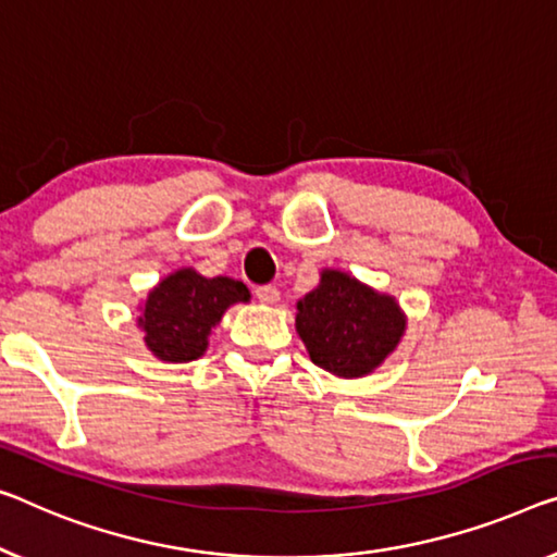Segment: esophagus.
<instances>
[{"label": "esophagus", "instance_id": "1", "mask_svg": "<svg viewBox=\"0 0 557 557\" xmlns=\"http://www.w3.org/2000/svg\"><path fill=\"white\" fill-rule=\"evenodd\" d=\"M255 297L264 305H272L280 300V289L275 285H260V287H255Z\"/></svg>", "mask_w": 557, "mask_h": 557}]
</instances>
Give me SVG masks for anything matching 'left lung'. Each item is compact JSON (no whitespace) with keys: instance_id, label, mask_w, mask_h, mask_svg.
<instances>
[{"instance_id":"8db88e82","label":"left lung","mask_w":557,"mask_h":557,"mask_svg":"<svg viewBox=\"0 0 557 557\" xmlns=\"http://www.w3.org/2000/svg\"><path fill=\"white\" fill-rule=\"evenodd\" d=\"M405 320L393 297L327 270L297 302V332L318 368L339 377L368 375L400 343Z\"/></svg>"}]
</instances>
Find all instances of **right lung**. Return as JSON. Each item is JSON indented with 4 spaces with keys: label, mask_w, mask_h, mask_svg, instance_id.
Masks as SVG:
<instances>
[{
    "label": "right lung",
    "mask_w": 557,
    "mask_h": 557,
    "mask_svg": "<svg viewBox=\"0 0 557 557\" xmlns=\"http://www.w3.org/2000/svg\"><path fill=\"white\" fill-rule=\"evenodd\" d=\"M247 300L250 293L243 282L230 277L207 280L195 270H180L149 293L139 327L157 358L189 362L207 350V335L227 307Z\"/></svg>",
    "instance_id": "add662e5"
}]
</instances>
